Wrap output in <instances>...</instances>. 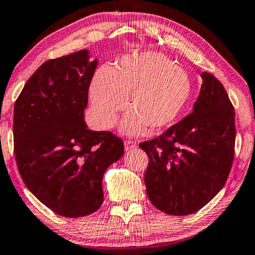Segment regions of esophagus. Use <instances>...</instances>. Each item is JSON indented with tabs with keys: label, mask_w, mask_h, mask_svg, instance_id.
Wrapping results in <instances>:
<instances>
[{
	"label": "esophagus",
	"mask_w": 255,
	"mask_h": 255,
	"mask_svg": "<svg viewBox=\"0 0 255 255\" xmlns=\"http://www.w3.org/2000/svg\"><path fill=\"white\" fill-rule=\"evenodd\" d=\"M134 148H136V143H135L134 141H130V140L125 141V149L126 150H131V149H134Z\"/></svg>",
	"instance_id": "34e87169"
}]
</instances>
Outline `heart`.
<instances>
[{"instance_id":"heart-1","label":"heart","mask_w":255,"mask_h":255,"mask_svg":"<svg viewBox=\"0 0 255 255\" xmlns=\"http://www.w3.org/2000/svg\"><path fill=\"white\" fill-rule=\"evenodd\" d=\"M192 93L185 70L157 51L125 56L114 69L102 67L89 87L92 113L100 127L115 125L127 106L131 113L122 122L125 134L137 135L147 127L157 131L178 120Z\"/></svg>"}]
</instances>
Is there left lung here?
Returning a JSON list of instances; mask_svg holds the SVG:
<instances>
[{"label": "left lung", "instance_id": "obj_1", "mask_svg": "<svg viewBox=\"0 0 255 255\" xmlns=\"http://www.w3.org/2000/svg\"><path fill=\"white\" fill-rule=\"evenodd\" d=\"M193 112L160 136L141 142L148 155L147 195L170 215L192 214L224 187L234 159L235 113L217 77L201 73Z\"/></svg>", "mask_w": 255, "mask_h": 255}]
</instances>
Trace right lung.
<instances>
[{
  "label": "right lung",
  "instance_id": "1",
  "mask_svg": "<svg viewBox=\"0 0 255 255\" xmlns=\"http://www.w3.org/2000/svg\"><path fill=\"white\" fill-rule=\"evenodd\" d=\"M98 60L82 49L48 60L14 106V151L24 185L56 214L86 217L104 201L106 169L124 155L120 137L87 127L85 109Z\"/></svg>",
  "mask_w": 255,
  "mask_h": 255
}]
</instances>
